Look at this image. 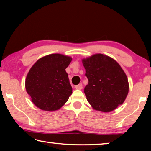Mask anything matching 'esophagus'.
Segmentation results:
<instances>
[{"label":"esophagus","mask_w":151,"mask_h":151,"mask_svg":"<svg viewBox=\"0 0 151 151\" xmlns=\"http://www.w3.org/2000/svg\"><path fill=\"white\" fill-rule=\"evenodd\" d=\"M75 88L78 89V90H81L83 88V85L82 84H79V85L75 86Z\"/></svg>","instance_id":"obj_1"}]
</instances>
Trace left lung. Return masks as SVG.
<instances>
[{
	"label": "left lung",
	"instance_id": "1",
	"mask_svg": "<svg viewBox=\"0 0 151 151\" xmlns=\"http://www.w3.org/2000/svg\"><path fill=\"white\" fill-rule=\"evenodd\" d=\"M88 80L85 94L92 108L109 112L122 104L129 93L126 74L116 61L103 54L82 59Z\"/></svg>",
	"mask_w": 151,
	"mask_h": 151
}]
</instances>
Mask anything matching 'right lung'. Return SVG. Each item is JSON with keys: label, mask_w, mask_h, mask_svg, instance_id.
<instances>
[{"label": "right lung", "mask_w": 151, "mask_h": 151, "mask_svg": "<svg viewBox=\"0 0 151 151\" xmlns=\"http://www.w3.org/2000/svg\"><path fill=\"white\" fill-rule=\"evenodd\" d=\"M72 58L51 54L39 58L28 73L25 88L32 103L45 111H55L65 105L73 88L65 69Z\"/></svg>", "instance_id": "obj_1"}]
</instances>
